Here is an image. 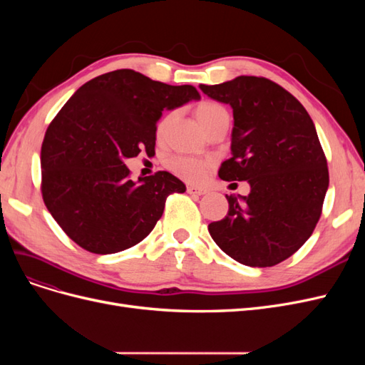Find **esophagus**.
Instances as JSON below:
<instances>
[{
  "mask_svg": "<svg viewBox=\"0 0 365 365\" xmlns=\"http://www.w3.org/2000/svg\"><path fill=\"white\" fill-rule=\"evenodd\" d=\"M187 193L196 195V196H202L207 193L205 189H201V187H195V185H187Z\"/></svg>",
  "mask_w": 365,
  "mask_h": 365,
  "instance_id": "obj_1",
  "label": "esophagus"
}]
</instances>
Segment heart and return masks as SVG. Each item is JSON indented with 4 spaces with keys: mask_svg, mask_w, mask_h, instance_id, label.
<instances>
[{
    "mask_svg": "<svg viewBox=\"0 0 365 365\" xmlns=\"http://www.w3.org/2000/svg\"><path fill=\"white\" fill-rule=\"evenodd\" d=\"M175 113H169L164 115L158 123V135L163 134L164 129L168 128ZM196 117L201 121V125L207 129L215 125L219 120H228V113L224 106H220L216 102H202L196 108ZM168 168L178 175L180 178L189 182H201L207 178V175L212 169V161L205 158H196L189 155H176L168 160Z\"/></svg>",
    "mask_w": 365,
    "mask_h": 365,
    "instance_id": "1",
    "label": "heart"
}]
</instances>
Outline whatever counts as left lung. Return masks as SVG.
<instances>
[{
  "label": "left lung",
  "instance_id": "left-lung-1",
  "mask_svg": "<svg viewBox=\"0 0 365 365\" xmlns=\"http://www.w3.org/2000/svg\"><path fill=\"white\" fill-rule=\"evenodd\" d=\"M233 108L230 160L219 178L248 181V196L227 195L228 213L208 225L217 247L247 267H274L302 248L322 216L327 160L314 121L297 98L267 77L200 85Z\"/></svg>",
  "mask_w": 365,
  "mask_h": 365
}]
</instances>
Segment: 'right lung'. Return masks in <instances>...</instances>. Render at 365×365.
Returning <instances> with one entry per match:
<instances>
[{
	"label": "right lung",
	"instance_id": "obj_1",
	"mask_svg": "<svg viewBox=\"0 0 365 365\" xmlns=\"http://www.w3.org/2000/svg\"><path fill=\"white\" fill-rule=\"evenodd\" d=\"M197 98L192 85H168L134 70L97 76L71 96L41 148L42 200L65 235L86 251L113 254L150 233L168 196L185 185L164 170L134 182L125 160L155 153L164 109Z\"/></svg>",
	"mask_w": 365,
	"mask_h": 365
}]
</instances>
